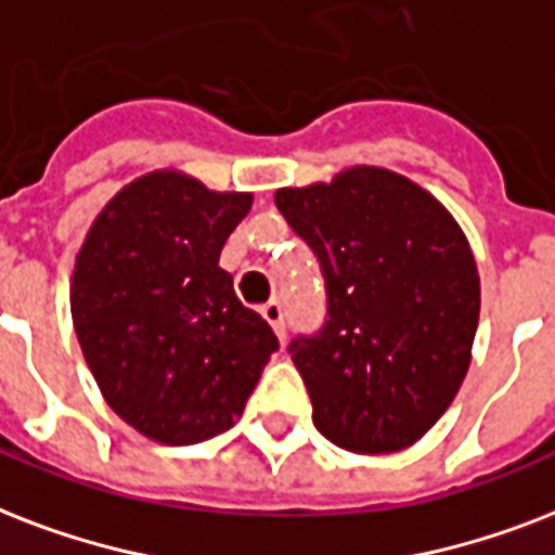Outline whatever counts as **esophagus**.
Listing matches in <instances>:
<instances>
[{
	"mask_svg": "<svg viewBox=\"0 0 555 555\" xmlns=\"http://www.w3.org/2000/svg\"><path fill=\"white\" fill-rule=\"evenodd\" d=\"M260 315H263L266 321L272 324V330H274V333H278V338H281V341H283V336H286V326H283V309H281V304H278V300H269V304H266V307L260 309Z\"/></svg>",
	"mask_w": 555,
	"mask_h": 555,
	"instance_id": "obj_1",
	"label": "esophagus"
}]
</instances>
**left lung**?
I'll use <instances>...</instances> for the list:
<instances>
[{
    "label": "left lung",
    "instance_id": "8db88e82",
    "mask_svg": "<svg viewBox=\"0 0 555 555\" xmlns=\"http://www.w3.org/2000/svg\"><path fill=\"white\" fill-rule=\"evenodd\" d=\"M274 205L326 286L321 333L289 345L312 423L356 454L414 446L469 371L480 315L469 240L431 193L385 167L281 188Z\"/></svg>",
    "mask_w": 555,
    "mask_h": 555
}]
</instances>
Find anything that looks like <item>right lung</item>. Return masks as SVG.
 Masks as SVG:
<instances>
[{
	"instance_id": "1",
	"label": "right lung",
	"mask_w": 555,
	"mask_h": 555,
	"mask_svg": "<svg viewBox=\"0 0 555 555\" xmlns=\"http://www.w3.org/2000/svg\"><path fill=\"white\" fill-rule=\"evenodd\" d=\"M251 193H217L176 170L118 191L72 274V321L106 405L165 446L229 431L278 336L243 307L219 251Z\"/></svg>"
}]
</instances>
